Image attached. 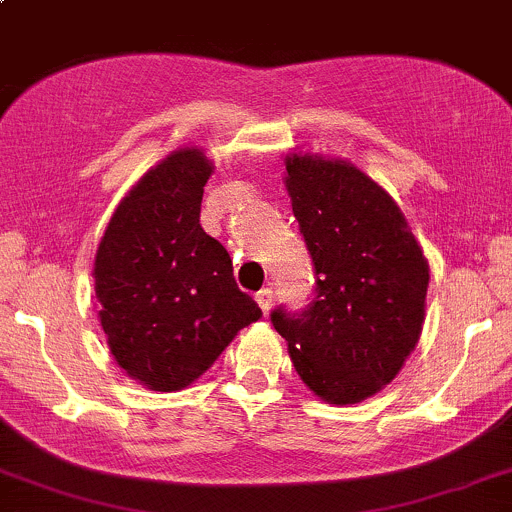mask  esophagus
<instances>
[{
	"mask_svg": "<svg viewBox=\"0 0 512 512\" xmlns=\"http://www.w3.org/2000/svg\"><path fill=\"white\" fill-rule=\"evenodd\" d=\"M272 299H274V291H272V289H260V291H257V294H255L257 306L262 308V313H265V316H267L269 311H272Z\"/></svg>",
	"mask_w": 512,
	"mask_h": 512,
	"instance_id": "1",
	"label": "esophagus"
}]
</instances>
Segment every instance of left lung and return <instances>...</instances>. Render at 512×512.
<instances>
[{
    "mask_svg": "<svg viewBox=\"0 0 512 512\" xmlns=\"http://www.w3.org/2000/svg\"><path fill=\"white\" fill-rule=\"evenodd\" d=\"M313 301L272 311L296 372L328 403H359L391 384L425 320L430 267L406 216L374 179L345 160L286 155Z\"/></svg>",
    "mask_w": 512,
    "mask_h": 512,
    "instance_id": "1",
    "label": "left lung"
}]
</instances>
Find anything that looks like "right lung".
I'll list each match as a JSON object with an SVG mask.
<instances>
[{
	"label": "right lung",
	"mask_w": 512,
	"mask_h": 512,
	"mask_svg": "<svg viewBox=\"0 0 512 512\" xmlns=\"http://www.w3.org/2000/svg\"><path fill=\"white\" fill-rule=\"evenodd\" d=\"M211 172L199 148L165 157L123 196L94 257L111 355L153 391L192 384L262 316L235 284L226 247L199 223Z\"/></svg>",
	"instance_id": "right-lung-1"
}]
</instances>
